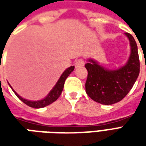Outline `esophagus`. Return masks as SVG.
<instances>
[{"instance_id":"34e87169","label":"esophagus","mask_w":146,"mask_h":146,"mask_svg":"<svg viewBox=\"0 0 146 146\" xmlns=\"http://www.w3.org/2000/svg\"><path fill=\"white\" fill-rule=\"evenodd\" d=\"M74 65H75V67H76V68H77V67L83 66L84 65V59H82V58L77 59Z\"/></svg>"}]
</instances>
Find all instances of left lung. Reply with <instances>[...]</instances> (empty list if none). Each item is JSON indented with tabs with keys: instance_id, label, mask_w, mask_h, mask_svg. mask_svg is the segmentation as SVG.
Wrapping results in <instances>:
<instances>
[{
	"instance_id": "1",
	"label": "left lung",
	"mask_w": 146,
	"mask_h": 146,
	"mask_svg": "<svg viewBox=\"0 0 146 146\" xmlns=\"http://www.w3.org/2000/svg\"><path fill=\"white\" fill-rule=\"evenodd\" d=\"M131 46V54L124 66L116 70L102 66L92 58L88 59L85 68L88 78L86 93L92 100L103 105L121 101L131 91L140 72L138 46L130 33H125Z\"/></svg>"
}]
</instances>
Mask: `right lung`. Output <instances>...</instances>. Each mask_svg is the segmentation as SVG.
Masks as SVG:
<instances>
[{"mask_svg": "<svg viewBox=\"0 0 146 146\" xmlns=\"http://www.w3.org/2000/svg\"><path fill=\"white\" fill-rule=\"evenodd\" d=\"M74 70V66H70L69 67L68 69L65 70L63 72V73L61 75L60 78L58 79V80L56 83V84L54 85V87L53 88L51 89V92L48 93V95L45 97L44 99H41V100H37V101H30V100H27V99H25V98H22L20 95H19L15 92L13 88H11V86L9 84V86L11 87V88L12 89V91L14 92V93L16 95L18 98L20 99L21 101L23 102L27 106H29L30 107L35 108V109H39V108H43L47 106L48 105L51 104L52 102H54V101H56L58 97L60 96L61 94H62V92L63 90L64 84H65V81L68 76H70V74Z\"/></svg>", "mask_w": 146, "mask_h": 146, "instance_id": "obj_1", "label": "right lung"}]
</instances>
